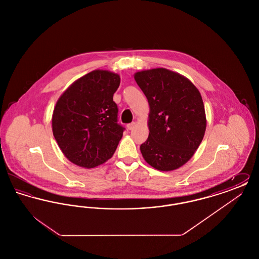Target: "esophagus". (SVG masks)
I'll use <instances>...</instances> for the list:
<instances>
[{
  "label": "esophagus",
  "mask_w": 259,
  "mask_h": 259,
  "mask_svg": "<svg viewBox=\"0 0 259 259\" xmlns=\"http://www.w3.org/2000/svg\"><path fill=\"white\" fill-rule=\"evenodd\" d=\"M135 122H131V123L127 124V128H128L129 130H133L134 127H135Z\"/></svg>",
  "instance_id": "34e87169"
}]
</instances>
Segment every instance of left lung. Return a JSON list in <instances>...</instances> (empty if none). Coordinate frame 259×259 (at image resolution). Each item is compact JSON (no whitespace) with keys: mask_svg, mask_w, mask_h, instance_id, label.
Masks as SVG:
<instances>
[{"mask_svg":"<svg viewBox=\"0 0 259 259\" xmlns=\"http://www.w3.org/2000/svg\"><path fill=\"white\" fill-rule=\"evenodd\" d=\"M149 104V134L141 152L150 166L172 171L189 160L206 131L201 94L182 74L164 68L135 74Z\"/></svg>","mask_w":259,"mask_h":259,"instance_id":"obj_1","label":"left lung"}]
</instances>
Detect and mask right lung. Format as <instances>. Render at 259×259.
<instances>
[{
	"label": "right lung",
	"mask_w": 259,
	"mask_h": 259,
	"mask_svg": "<svg viewBox=\"0 0 259 259\" xmlns=\"http://www.w3.org/2000/svg\"><path fill=\"white\" fill-rule=\"evenodd\" d=\"M118 74L96 70L75 80L56 103L52 132L64 155L75 165L94 168L109 160L125 130L117 123L113 94Z\"/></svg>",
	"instance_id": "add662e5"
}]
</instances>
